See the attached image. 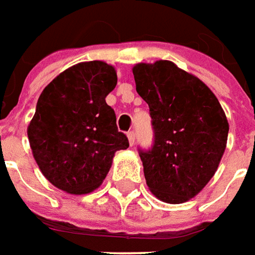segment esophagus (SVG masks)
Listing matches in <instances>:
<instances>
[{
    "mask_svg": "<svg viewBox=\"0 0 255 255\" xmlns=\"http://www.w3.org/2000/svg\"><path fill=\"white\" fill-rule=\"evenodd\" d=\"M128 139H129V144L133 146V144H134V139H136L134 131H129V133H128Z\"/></svg>",
    "mask_w": 255,
    "mask_h": 255,
    "instance_id": "34e87169",
    "label": "esophagus"
}]
</instances>
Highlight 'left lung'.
<instances>
[{
  "mask_svg": "<svg viewBox=\"0 0 255 255\" xmlns=\"http://www.w3.org/2000/svg\"><path fill=\"white\" fill-rule=\"evenodd\" d=\"M136 91L150 108L154 146L140 151L148 189L165 203L195 198L226 150L229 122L216 95L170 60L137 63Z\"/></svg>",
  "mask_w": 255,
  "mask_h": 255,
  "instance_id": "8db88e82",
  "label": "left lung"
}]
</instances>
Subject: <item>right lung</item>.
Masks as SVG:
<instances>
[{"mask_svg": "<svg viewBox=\"0 0 255 255\" xmlns=\"http://www.w3.org/2000/svg\"><path fill=\"white\" fill-rule=\"evenodd\" d=\"M116 83L112 64L83 61L60 73L37 100L28 125L32 154L44 178L67 194L100 188L116 151L129 147L105 101Z\"/></svg>", "mask_w": 255, "mask_h": 255, "instance_id": "obj_1", "label": "right lung"}]
</instances>
